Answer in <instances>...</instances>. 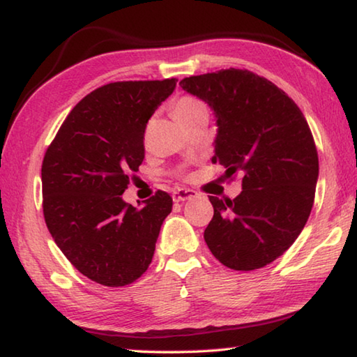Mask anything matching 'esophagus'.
<instances>
[{
    "instance_id": "esophagus-1",
    "label": "esophagus",
    "mask_w": 357,
    "mask_h": 357,
    "mask_svg": "<svg viewBox=\"0 0 357 357\" xmlns=\"http://www.w3.org/2000/svg\"><path fill=\"white\" fill-rule=\"evenodd\" d=\"M173 202L174 203H181V202H185V200H190V198L197 197V192L192 190V189H178L173 192Z\"/></svg>"
}]
</instances>
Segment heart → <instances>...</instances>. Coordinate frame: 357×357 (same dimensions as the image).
<instances>
[{
  "label": "heart",
  "mask_w": 357,
  "mask_h": 357,
  "mask_svg": "<svg viewBox=\"0 0 357 357\" xmlns=\"http://www.w3.org/2000/svg\"><path fill=\"white\" fill-rule=\"evenodd\" d=\"M208 108L204 105V102L193 96H183V98L176 100V104L173 107V114L178 119V123L197 116L200 113H206Z\"/></svg>",
  "instance_id": "heart-1"
}]
</instances>
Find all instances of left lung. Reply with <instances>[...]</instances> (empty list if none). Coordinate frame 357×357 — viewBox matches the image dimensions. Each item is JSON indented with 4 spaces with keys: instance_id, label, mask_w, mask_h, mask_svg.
I'll return each instance as SVG.
<instances>
[{
    "instance_id": "left-lung-1",
    "label": "left lung",
    "mask_w": 357,
    "mask_h": 357,
    "mask_svg": "<svg viewBox=\"0 0 357 357\" xmlns=\"http://www.w3.org/2000/svg\"><path fill=\"white\" fill-rule=\"evenodd\" d=\"M213 108L214 164L225 178L243 179L236 198L213 203L204 241L222 264L253 271L288 250L315 200L318 153L299 107L268 78L247 69H222L179 82Z\"/></svg>"
}]
</instances>
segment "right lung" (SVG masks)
Wrapping results in <instances>:
<instances>
[{
    "mask_svg": "<svg viewBox=\"0 0 357 357\" xmlns=\"http://www.w3.org/2000/svg\"><path fill=\"white\" fill-rule=\"evenodd\" d=\"M176 78L114 82L72 108L42 162L48 231L77 271L105 287L146 273L173 200L157 190L142 209L126 203L129 173L144 159V129Z\"/></svg>",
    "mask_w": 357,
    "mask_h": 357,
    "instance_id": "right-lung-1",
    "label": "right lung"
}]
</instances>
